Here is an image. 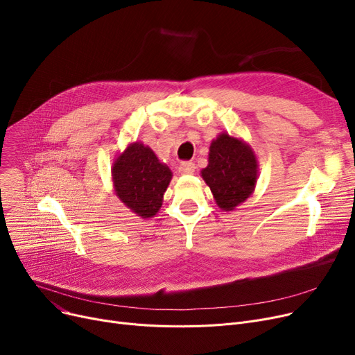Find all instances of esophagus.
I'll use <instances>...</instances> for the list:
<instances>
[{
	"label": "esophagus",
	"mask_w": 355,
	"mask_h": 355,
	"mask_svg": "<svg viewBox=\"0 0 355 355\" xmlns=\"http://www.w3.org/2000/svg\"><path fill=\"white\" fill-rule=\"evenodd\" d=\"M180 174H193L196 171V164L193 162H181L178 166Z\"/></svg>",
	"instance_id": "1"
}]
</instances>
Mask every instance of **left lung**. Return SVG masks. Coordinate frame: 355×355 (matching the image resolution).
I'll return each mask as SVG.
<instances>
[{
	"label": "left lung",
	"instance_id": "1",
	"mask_svg": "<svg viewBox=\"0 0 355 355\" xmlns=\"http://www.w3.org/2000/svg\"><path fill=\"white\" fill-rule=\"evenodd\" d=\"M200 174L210 187L217 206L223 211H233L253 194L259 164L246 141L221 132L211 141L209 165Z\"/></svg>",
	"mask_w": 355,
	"mask_h": 355
}]
</instances>
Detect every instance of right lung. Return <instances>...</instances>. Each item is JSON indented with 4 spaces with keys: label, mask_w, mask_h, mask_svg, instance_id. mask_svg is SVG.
<instances>
[{
    "label": "right lung",
    "mask_w": 355,
    "mask_h": 355,
    "mask_svg": "<svg viewBox=\"0 0 355 355\" xmlns=\"http://www.w3.org/2000/svg\"><path fill=\"white\" fill-rule=\"evenodd\" d=\"M173 171L148 145L130 142L112 164V184L116 197L142 218L154 217L164 200Z\"/></svg>",
    "instance_id": "1"
}]
</instances>
